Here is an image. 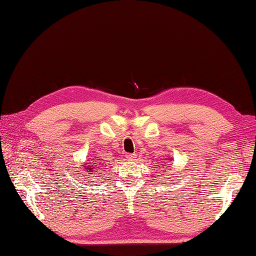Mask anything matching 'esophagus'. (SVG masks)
Here are the masks:
<instances>
[{
    "label": "esophagus",
    "instance_id": "esophagus-1",
    "mask_svg": "<svg viewBox=\"0 0 256 256\" xmlns=\"http://www.w3.org/2000/svg\"><path fill=\"white\" fill-rule=\"evenodd\" d=\"M125 157H126L128 160H134L135 158H136V154H128Z\"/></svg>",
    "mask_w": 256,
    "mask_h": 256
}]
</instances>
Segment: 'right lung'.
Instances as JSON below:
<instances>
[{"mask_svg":"<svg viewBox=\"0 0 256 256\" xmlns=\"http://www.w3.org/2000/svg\"><path fill=\"white\" fill-rule=\"evenodd\" d=\"M96 166H98V164H96V162H92V164H91V166H89V167H84L86 168V172H92V170H94V168H96ZM98 168H99V167H98ZM88 172H84V174H88Z\"/></svg>","mask_w":256,"mask_h":256,"instance_id":"1","label":"right lung"}]
</instances>
